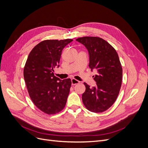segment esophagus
Listing matches in <instances>:
<instances>
[{"instance_id": "1", "label": "esophagus", "mask_w": 148, "mask_h": 148, "mask_svg": "<svg viewBox=\"0 0 148 148\" xmlns=\"http://www.w3.org/2000/svg\"><path fill=\"white\" fill-rule=\"evenodd\" d=\"M79 83V82L78 81L77 79H74V78L71 79V84H72V85L77 84H78Z\"/></svg>"}]
</instances>
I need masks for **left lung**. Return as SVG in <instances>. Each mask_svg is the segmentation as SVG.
Masks as SVG:
<instances>
[{"label": "left lung", "mask_w": 148, "mask_h": 148, "mask_svg": "<svg viewBox=\"0 0 148 148\" xmlns=\"http://www.w3.org/2000/svg\"><path fill=\"white\" fill-rule=\"evenodd\" d=\"M86 47L89 56V66L96 70L94 79L97 86L91 88L84 83L82 95L84 106L95 113L103 112L113 105L117 98L122 82V67L115 49L99 37H82L76 39Z\"/></svg>", "instance_id": "8db88e82"}]
</instances>
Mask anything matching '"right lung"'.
I'll return each mask as SVG.
<instances>
[{"label":"right lung","instance_id":"right-lung-1","mask_svg":"<svg viewBox=\"0 0 148 148\" xmlns=\"http://www.w3.org/2000/svg\"><path fill=\"white\" fill-rule=\"evenodd\" d=\"M71 39L45 40L29 53L23 70L29 97L38 108L47 114L59 113L65 106L71 82L54 76L59 66L62 51Z\"/></svg>","mask_w":148,"mask_h":148}]
</instances>
